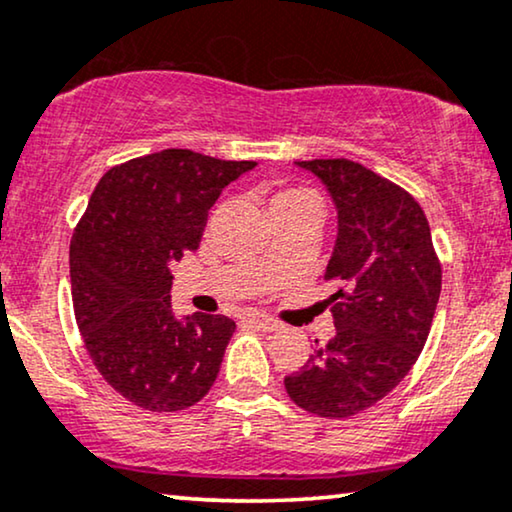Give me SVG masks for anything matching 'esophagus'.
<instances>
[{
	"label": "esophagus",
	"instance_id": "obj_1",
	"mask_svg": "<svg viewBox=\"0 0 512 512\" xmlns=\"http://www.w3.org/2000/svg\"><path fill=\"white\" fill-rule=\"evenodd\" d=\"M245 323H250V325H255L257 330H262V332H276V330H281V323H278V320H274V318H269V316H262V313H248V316H245Z\"/></svg>",
	"mask_w": 512,
	"mask_h": 512
}]
</instances>
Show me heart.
I'll return each mask as SVG.
<instances>
[{"label": "heart", "instance_id": "heart-1", "mask_svg": "<svg viewBox=\"0 0 512 512\" xmlns=\"http://www.w3.org/2000/svg\"><path fill=\"white\" fill-rule=\"evenodd\" d=\"M311 196L309 192H299V189H288V192H278L274 199H271V208L274 206H285V203H295L299 199H306Z\"/></svg>", "mask_w": 512, "mask_h": 512}]
</instances>
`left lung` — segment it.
<instances>
[{
	"mask_svg": "<svg viewBox=\"0 0 512 512\" xmlns=\"http://www.w3.org/2000/svg\"><path fill=\"white\" fill-rule=\"evenodd\" d=\"M316 175L337 210V238L325 281L337 335L285 391L302 410L346 419L379 403L417 363L424 349L442 271L424 210L405 189L349 159L295 161Z\"/></svg>",
	"mask_w": 512,
	"mask_h": 512,
	"instance_id": "8db88e82",
	"label": "left lung"
}]
</instances>
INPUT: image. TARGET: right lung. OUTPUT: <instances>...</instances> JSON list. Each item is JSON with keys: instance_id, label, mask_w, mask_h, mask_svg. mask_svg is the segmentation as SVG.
<instances>
[{"instance_id": "obj_1", "label": "right lung", "mask_w": 512, "mask_h": 512, "mask_svg": "<svg viewBox=\"0 0 512 512\" xmlns=\"http://www.w3.org/2000/svg\"><path fill=\"white\" fill-rule=\"evenodd\" d=\"M255 166L163 149L95 185L70 243L74 316L98 372L133 405L187 410L215 384L236 323L177 318L170 262L199 248L217 196Z\"/></svg>"}]
</instances>
